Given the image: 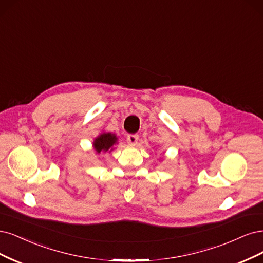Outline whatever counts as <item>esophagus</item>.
<instances>
[{
	"mask_svg": "<svg viewBox=\"0 0 263 263\" xmlns=\"http://www.w3.org/2000/svg\"><path fill=\"white\" fill-rule=\"evenodd\" d=\"M126 140H128V143L130 144V145H135V144H137L139 141V135L138 134H129L128 137H126Z\"/></svg>",
	"mask_w": 263,
	"mask_h": 263,
	"instance_id": "1",
	"label": "esophagus"
}]
</instances>
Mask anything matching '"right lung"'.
<instances>
[{"label":"right lung","mask_w":263,"mask_h":263,"mask_svg":"<svg viewBox=\"0 0 263 263\" xmlns=\"http://www.w3.org/2000/svg\"><path fill=\"white\" fill-rule=\"evenodd\" d=\"M117 137L110 132H104L95 139L94 148L99 154L100 152L112 151V146L117 143Z\"/></svg>","instance_id":"obj_1"}]
</instances>
